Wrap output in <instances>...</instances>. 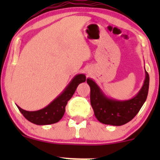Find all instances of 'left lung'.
Here are the masks:
<instances>
[{"instance_id":"obj_1","label":"left lung","mask_w":160,"mask_h":160,"mask_svg":"<svg viewBox=\"0 0 160 160\" xmlns=\"http://www.w3.org/2000/svg\"><path fill=\"white\" fill-rule=\"evenodd\" d=\"M145 72L146 78L141 89L134 98L125 101H118L108 98L92 79H87L90 88V104L95 117L100 122L105 125L120 126L134 118L142 107L149 92V76L146 70Z\"/></svg>"}]
</instances>
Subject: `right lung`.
<instances>
[{
	"label": "right lung",
	"mask_w": 160,
	"mask_h": 160,
	"mask_svg": "<svg viewBox=\"0 0 160 160\" xmlns=\"http://www.w3.org/2000/svg\"><path fill=\"white\" fill-rule=\"evenodd\" d=\"M86 81L84 74L76 75L63 91L53 100L48 106L38 111H28L21 108L17 105L24 117L32 123L38 125H51L59 122L65 113V108L69 100L72 98L77 86Z\"/></svg>",
	"instance_id": "right-lung-1"
}]
</instances>
